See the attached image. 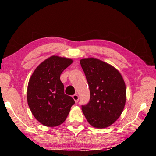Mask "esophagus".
<instances>
[{
  "instance_id": "1",
  "label": "esophagus",
  "mask_w": 156,
  "mask_h": 156,
  "mask_svg": "<svg viewBox=\"0 0 156 156\" xmlns=\"http://www.w3.org/2000/svg\"><path fill=\"white\" fill-rule=\"evenodd\" d=\"M72 97H73V100H75L76 102H78V100H79V96H78V95L77 94L73 95Z\"/></svg>"
}]
</instances>
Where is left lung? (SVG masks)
Segmentation results:
<instances>
[{"instance_id":"obj_1","label":"left lung","mask_w":156,"mask_h":156,"mask_svg":"<svg viewBox=\"0 0 156 156\" xmlns=\"http://www.w3.org/2000/svg\"><path fill=\"white\" fill-rule=\"evenodd\" d=\"M90 91V100L82 110L96 128H106L118 120L126 102V86L120 73L108 63L94 58L80 60Z\"/></svg>"}]
</instances>
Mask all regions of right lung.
I'll return each mask as SVG.
<instances>
[{
	"label": "right lung",
	"instance_id": "obj_1",
	"mask_svg": "<svg viewBox=\"0 0 156 156\" xmlns=\"http://www.w3.org/2000/svg\"><path fill=\"white\" fill-rule=\"evenodd\" d=\"M73 60L52 56L41 63L29 80L27 103L33 115L43 125L56 126L65 122L75 103L66 95L60 74Z\"/></svg>",
	"mask_w": 156,
	"mask_h": 156
}]
</instances>
